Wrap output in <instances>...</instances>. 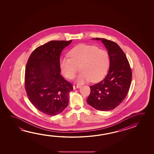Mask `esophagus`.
<instances>
[{"label":"esophagus","mask_w":154,"mask_h":154,"mask_svg":"<svg viewBox=\"0 0 154 154\" xmlns=\"http://www.w3.org/2000/svg\"><path fill=\"white\" fill-rule=\"evenodd\" d=\"M80 87H81V86L79 85H74L73 86V90H75V89L79 88Z\"/></svg>","instance_id":"obj_1"}]
</instances>
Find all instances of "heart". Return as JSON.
<instances>
[{
    "mask_svg": "<svg viewBox=\"0 0 154 154\" xmlns=\"http://www.w3.org/2000/svg\"><path fill=\"white\" fill-rule=\"evenodd\" d=\"M69 55L70 57L60 58V70L66 78L72 79L77 72V66H80L82 72L76 78L78 83L90 80L92 82L100 81L105 77L110 66L108 52L97 46L82 44L71 49Z\"/></svg>",
    "mask_w": 154,
    "mask_h": 154,
    "instance_id": "heart-1",
    "label": "heart"
}]
</instances>
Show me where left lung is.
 I'll use <instances>...</instances> for the list:
<instances>
[{
	"instance_id": "8db88e82",
	"label": "left lung",
	"mask_w": 154,
	"mask_h": 154,
	"mask_svg": "<svg viewBox=\"0 0 154 154\" xmlns=\"http://www.w3.org/2000/svg\"><path fill=\"white\" fill-rule=\"evenodd\" d=\"M101 41L110 56V66L105 78L90 86V94L86 100L89 105L100 111L116 108L127 96L132 79V72L125 54L119 45L104 38Z\"/></svg>"
}]
</instances>
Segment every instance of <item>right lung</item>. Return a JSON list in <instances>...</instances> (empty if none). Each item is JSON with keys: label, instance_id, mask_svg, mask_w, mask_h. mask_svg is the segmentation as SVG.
Segmentation results:
<instances>
[{"label": "right lung", "instance_id": "right-lung-1", "mask_svg": "<svg viewBox=\"0 0 154 154\" xmlns=\"http://www.w3.org/2000/svg\"><path fill=\"white\" fill-rule=\"evenodd\" d=\"M69 41H52L39 46L27 60L25 87L31 103L42 113L55 116L68 106L73 86L60 75V56Z\"/></svg>", "mask_w": 154, "mask_h": 154}]
</instances>
